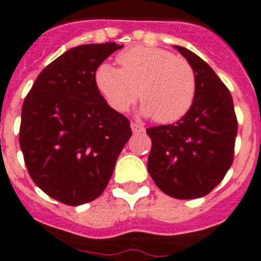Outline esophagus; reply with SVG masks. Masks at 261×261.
I'll return each instance as SVG.
<instances>
[{"instance_id": "esophagus-1", "label": "esophagus", "mask_w": 261, "mask_h": 261, "mask_svg": "<svg viewBox=\"0 0 261 261\" xmlns=\"http://www.w3.org/2000/svg\"><path fill=\"white\" fill-rule=\"evenodd\" d=\"M130 128H132L133 133H141V132H144V130H145L144 126L140 125V124H137V123L130 124Z\"/></svg>"}]
</instances>
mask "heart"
Instances as JSON below:
<instances>
[{"instance_id":"1","label":"heart","mask_w":261,"mask_h":261,"mask_svg":"<svg viewBox=\"0 0 261 261\" xmlns=\"http://www.w3.org/2000/svg\"><path fill=\"white\" fill-rule=\"evenodd\" d=\"M120 68L102 64L95 73L99 93L117 112H126L142 100L140 114L158 123H174L192 107L196 75L183 57L162 48H128L119 53Z\"/></svg>"}]
</instances>
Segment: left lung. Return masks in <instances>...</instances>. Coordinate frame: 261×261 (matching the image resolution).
Here are the masks:
<instances>
[{
    "label": "left lung",
    "mask_w": 261,
    "mask_h": 261,
    "mask_svg": "<svg viewBox=\"0 0 261 261\" xmlns=\"http://www.w3.org/2000/svg\"><path fill=\"white\" fill-rule=\"evenodd\" d=\"M192 65L196 95L190 111L170 125L146 129L151 138L147 171L159 190L180 200L206 196L234 159L238 121L229 89L197 55L174 45Z\"/></svg>",
    "instance_id": "8db88e82"
}]
</instances>
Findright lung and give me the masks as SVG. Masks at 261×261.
<instances>
[{
    "label": "right lung",
    "mask_w": 261,
    "mask_h": 261,
    "mask_svg": "<svg viewBox=\"0 0 261 261\" xmlns=\"http://www.w3.org/2000/svg\"><path fill=\"white\" fill-rule=\"evenodd\" d=\"M116 43L71 48L38 75L22 107L19 144L34 183L77 206L102 195L130 123L107 105L95 84L99 65Z\"/></svg>",
    "instance_id": "1"
}]
</instances>
